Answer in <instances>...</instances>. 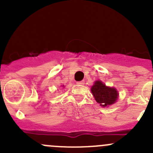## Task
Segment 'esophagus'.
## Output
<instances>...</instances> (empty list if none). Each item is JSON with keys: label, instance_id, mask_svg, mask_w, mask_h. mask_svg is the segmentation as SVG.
I'll return each mask as SVG.
<instances>
[{"label": "esophagus", "instance_id": "34e87169", "mask_svg": "<svg viewBox=\"0 0 153 153\" xmlns=\"http://www.w3.org/2000/svg\"><path fill=\"white\" fill-rule=\"evenodd\" d=\"M84 84H85L84 81H78V82H77V84H79V85H84Z\"/></svg>", "mask_w": 153, "mask_h": 153}]
</instances>
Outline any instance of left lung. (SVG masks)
<instances>
[{"label":"left lung","instance_id":"obj_1","mask_svg":"<svg viewBox=\"0 0 153 153\" xmlns=\"http://www.w3.org/2000/svg\"><path fill=\"white\" fill-rule=\"evenodd\" d=\"M91 91L95 101L104 107L114 104L118 98V94L115 88L106 86L100 81H95Z\"/></svg>","mask_w":153,"mask_h":153}]
</instances>
